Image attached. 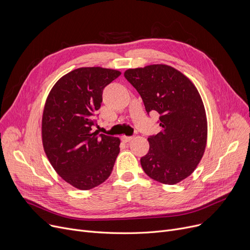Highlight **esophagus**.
<instances>
[{
	"label": "esophagus",
	"mask_w": 250,
	"mask_h": 250,
	"mask_svg": "<svg viewBox=\"0 0 250 250\" xmlns=\"http://www.w3.org/2000/svg\"><path fill=\"white\" fill-rule=\"evenodd\" d=\"M133 139H134L133 137H125V136H123V137H122V141H123L124 143H128V142L132 141Z\"/></svg>",
	"instance_id": "34e87169"
}]
</instances>
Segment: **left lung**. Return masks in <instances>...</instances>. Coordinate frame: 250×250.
I'll use <instances>...</instances> for the list:
<instances>
[{"mask_svg": "<svg viewBox=\"0 0 250 250\" xmlns=\"http://www.w3.org/2000/svg\"><path fill=\"white\" fill-rule=\"evenodd\" d=\"M125 77L146 111L160 114L162 130L148 138L150 149L141 158L142 168L156 181L176 185L194 171L207 146V115L199 91L186 75L163 63L128 69Z\"/></svg>", "mask_w": 250, "mask_h": 250, "instance_id": "1", "label": "left lung"}]
</instances>
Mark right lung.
<instances>
[{"instance_id": "right-lung-1", "label": "right lung", "mask_w": 250, "mask_h": 250, "mask_svg": "<svg viewBox=\"0 0 250 250\" xmlns=\"http://www.w3.org/2000/svg\"><path fill=\"white\" fill-rule=\"evenodd\" d=\"M120 71L79 68L62 76L46 98L42 122V145L56 172L69 185L93 188L106 180L120 153L121 140L93 130L102 92Z\"/></svg>"}]
</instances>
